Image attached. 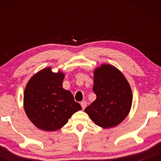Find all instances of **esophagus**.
<instances>
[{
    "label": "esophagus",
    "instance_id": "obj_1",
    "mask_svg": "<svg viewBox=\"0 0 161 161\" xmlns=\"http://www.w3.org/2000/svg\"><path fill=\"white\" fill-rule=\"evenodd\" d=\"M80 105H81V106H82V108L84 109L86 107V105H87L86 101H82V102L80 103Z\"/></svg>",
    "mask_w": 161,
    "mask_h": 161
}]
</instances>
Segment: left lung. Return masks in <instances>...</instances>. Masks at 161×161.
I'll list each match as a JSON object with an SVG mask.
<instances>
[{"mask_svg": "<svg viewBox=\"0 0 161 161\" xmlns=\"http://www.w3.org/2000/svg\"><path fill=\"white\" fill-rule=\"evenodd\" d=\"M93 92L97 98L85 108L91 119L103 128L116 127L131 108L133 94L129 83L118 69L102 64L94 70Z\"/></svg>", "mask_w": 161, "mask_h": 161, "instance_id": "8db88e82", "label": "left lung"}]
</instances>
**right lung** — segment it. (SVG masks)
Segmentation results:
<instances>
[{"instance_id":"right-lung-1","label":"right lung","mask_w":161,"mask_h":161,"mask_svg":"<svg viewBox=\"0 0 161 161\" xmlns=\"http://www.w3.org/2000/svg\"><path fill=\"white\" fill-rule=\"evenodd\" d=\"M64 75L47 67L34 75L24 92V109L28 119L38 128L56 131L82 109L69 91L63 89Z\"/></svg>"}]
</instances>
